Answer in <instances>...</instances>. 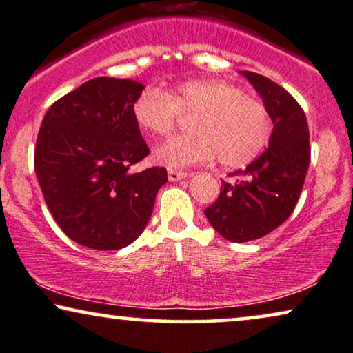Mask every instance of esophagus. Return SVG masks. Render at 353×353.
<instances>
[{"instance_id": "esophagus-1", "label": "esophagus", "mask_w": 353, "mask_h": 353, "mask_svg": "<svg viewBox=\"0 0 353 353\" xmlns=\"http://www.w3.org/2000/svg\"><path fill=\"white\" fill-rule=\"evenodd\" d=\"M185 177H189V174H187V172L174 171V169H169V171H168V179L171 181V182L182 181V179H185Z\"/></svg>"}]
</instances>
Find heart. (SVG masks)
<instances>
[{
	"label": "heart",
	"instance_id": "1",
	"mask_svg": "<svg viewBox=\"0 0 353 353\" xmlns=\"http://www.w3.org/2000/svg\"><path fill=\"white\" fill-rule=\"evenodd\" d=\"M132 114L138 127L154 137L171 133L181 114L197 115L190 123L195 133L169 138L154 150V161L168 169L190 168L216 158L226 168L244 166L264 150L272 130L265 105L223 79L181 83L171 94L146 88L133 102Z\"/></svg>",
	"mask_w": 353,
	"mask_h": 353
}]
</instances>
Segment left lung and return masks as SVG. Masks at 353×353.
Listing matches in <instances>:
<instances>
[{
  "instance_id": "8db88e82",
  "label": "left lung",
  "mask_w": 353,
  "mask_h": 353,
  "mask_svg": "<svg viewBox=\"0 0 353 353\" xmlns=\"http://www.w3.org/2000/svg\"><path fill=\"white\" fill-rule=\"evenodd\" d=\"M264 102L272 128L267 150L234 184L223 182L215 203L205 208L210 225L231 243H248L269 234L292 215L310 166V130L295 97L252 71H239Z\"/></svg>"
}]
</instances>
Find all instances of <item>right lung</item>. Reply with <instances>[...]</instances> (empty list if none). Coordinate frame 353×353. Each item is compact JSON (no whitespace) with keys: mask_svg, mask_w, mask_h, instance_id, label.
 Returning a JSON list of instances; mask_svg holds the SVG:
<instances>
[{"mask_svg":"<svg viewBox=\"0 0 353 353\" xmlns=\"http://www.w3.org/2000/svg\"><path fill=\"white\" fill-rule=\"evenodd\" d=\"M145 86L101 77L53 102L35 145L43 199L63 233L96 251H117L143 233L164 168L133 172L150 153L132 105Z\"/></svg>","mask_w":353,"mask_h":353,"instance_id":"right-lung-1","label":"right lung"}]
</instances>
